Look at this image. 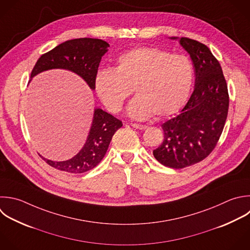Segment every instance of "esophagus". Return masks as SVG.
<instances>
[{
  "mask_svg": "<svg viewBox=\"0 0 250 250\" xmlns=\"http://www.w3.org/2000/svg\"><path fill=\"white\" fill-rule=\"evenodd\" d=\"M131 126H133L134 128L136 129H139V130H144V129H146V125H143V124H137V123H131Z\"/></svg>",
  "mask_w": 250,
  "mask_h": 250,
  "instance_id": "obj_1",
  "label": "esophagus"
}]
</instances>
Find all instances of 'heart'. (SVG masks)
<instances>
[{
    "instance_id": "heart-1",
    "label": "heart",
    "mask_w": 250,
    "mask_h": 250,
    "mask_svg": "<svg viewBox=\"0 0 250 250\" xmlns=\"http://www.w3.org/2000/svg\"><path fill=\"white\" fill-rule=\"evenodd\" d=\"M193 80L188 57L170 55L156 48H140L122 55L115 69L97 73L95 89L104 105L119 111L133 89L138 95L128 105V114L145 119L153 112L169 116L186 102Z\"/></svg>"
}]
</instances>
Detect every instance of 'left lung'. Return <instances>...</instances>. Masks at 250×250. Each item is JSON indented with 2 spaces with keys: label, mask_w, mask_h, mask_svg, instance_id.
<instances>
[{
  "label": "left lung",
  "mask_w": 250,
  "mask_h": 250,
  "mask_svg": "<svg viewBox=\"0 0 250 250\" xmlns=\"http://www.w3.org/2000/svg\"><path fill=\"white\" fill-rule=\"evenodd\" d=\"M179 40L194 67V89L180 113L164 122L163 143L153 150L162 165L181 169L207 157L219 141L229 109L227 83L219 62L203 44Z\"/></svg>",
  "instance_id": "obj_1"
}]
</instances>
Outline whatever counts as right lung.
<instances>
[{
    "label": "right lung",
    "mask_w": 250,
    "mask_h": 250,
    "mask_svg": "<svg viewBox=\"0 0 250 250\" xmlns=\"http://www.w3.org/2000/svg\"><path fill=\"white\" fill-rule=\"evenodd\" d=\"M108 47V43L101 39L79 38L66 41L41 56L31 72V78L50 69H65L79 75L95 90L98 68ZM121 127L120 120L101 108H95L86 143L75 156L65 161H53L40 156L61 171L75 174L87 172L102 161L112 136Z\"/></svg>",
    "instance_id": "obj_1"
}]
</instances>
